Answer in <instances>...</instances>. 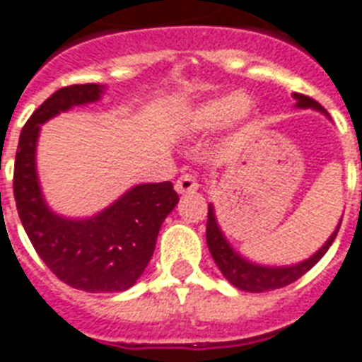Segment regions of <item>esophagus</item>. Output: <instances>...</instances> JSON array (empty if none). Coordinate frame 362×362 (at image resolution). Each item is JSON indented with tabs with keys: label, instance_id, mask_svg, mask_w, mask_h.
<instances>
[{
	"label": "esophagus",
	"instance_id": "34e87169",
	"mask_svg": "<svg viewBox=\"0 0 362 362\" xmlns=\"http://www.w3.org/2000/svg\"><path fill=\"white\" fill-rule=\"evenodd\" d=\"M199 189V183H197V179H194V175H191V173H185V175H181V177L175 181V191L179 192V194H189V192H194Z\"/></svg>",
	"mask_w": 362,
	"mask_h": 362
}]
</instances>
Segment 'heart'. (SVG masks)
I'll return each instance as SVG.
<instances>
[{"label":"heart","instance_id":"b5f03b06","mask_svg":"<svg viewBox=\"0 0 362 362\" xmlns=\"http://www.w3.org/2000/svg\"><path fill=\"white\" fill-rule=\"evenodd\" d=\"M255 100L241 92H228L218 98L200 102L185 113V125L191 131L208 133L228 123L235 129H245L257 119Z\"/></svg>","mask_w":362,"mask_h":362}]
</instances>
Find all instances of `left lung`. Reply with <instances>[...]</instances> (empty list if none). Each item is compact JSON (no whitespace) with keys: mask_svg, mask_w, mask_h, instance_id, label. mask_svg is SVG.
<instances>
[{"mask_svg":"<svg viewBox=\"0 0 362 362\" xmlns=\"http://www.w3.org/2000/svg\"><path fill=\"white\" fill-rule=\"evenodd\" d=\"M293 98L297 100L295 102V107L299 110H315V112H320L322 115H326L329 119L328 112L322 107L318 102H315L313 98L303 96V94H293ZM362 168V163H361ZM339 226H341V220L337 221L336 229L332 231V235L326 239V243L322 245L320 249L313 252L310 257L300 260V262H295V264H286V266H270V264H258L250 258L243 257L241 252L229 243V239L223 233L220 221H218V216H216V208L210 202L208 204V223H206V243L208 250L212 255L214 262L220 268V272L223 274V278L228 279L229 284L241 291L249 293H264L272 291V289H279V287H286L289 284H293L295 279H299L300 276H305L313 266L320 260L328 249L332 247V243L336 239L337 231H339Z\"/></svg>","mask_w":362,"mask_h":362,"instance_id":"8db88e82","label":"left lung"}]
</instances>
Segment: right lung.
I'll return each mask as SVG.
<instances>
[{"mask_svg":"<svg viewBox=\"0 0 362 362\" xmlns=\"http://www.w3.org/2000/svg\"><path fill=\"white\" fill-rule=\"evenodd\" d=\"M104 94V84H75L47 98L23 127L13 175L18 218L38 257L67 286L88 293L133 287L154 255L163 220L179 202L171 181H163L134 185L86 218L63 216L47 204L36 168L42 125Z\"/></svg>","mask_w":362,"mask_h":362,"instance_id":"obj_1","label":"right lung"}]
</instances>
